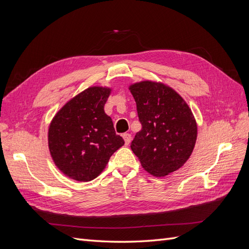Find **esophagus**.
I'll list each match as a JSON object with an SVG mask.
<instances>
[{"mask_svg": "<svg viewBox=\"0 0 249 249\" xmlns=\"http://www.w3.org/2000/svg\"><path fill=\"white\" fill-rule=\"evenodd\" d=\"M123 137H124V140L125 144H126V145L130 144V142H131V140H132V136H131V135L127 134V133H124V134L123 135Z\"/></svg>", "mask_w": 249, "mask_h": 249, "instance_id": "1", "label": "esophagus"}]
</instances>
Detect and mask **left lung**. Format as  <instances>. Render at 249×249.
I'll list each match as a JSON object with an SVG mask.
<instances>
[{
	"label": "left lung",
	"instance_id": "1",
	"mask_svg": "<svg viewBox=\"0 0 249 249\" xmlns=\"http://www.w3.org/2000/svg\"><path fill=\"white\" fill-rule=\"evenodd\" d=\"M129 89L142 125L131 148L150 175L167 176L190 158L197 137L196 120L183 97L163 83L142 81Z\"/></svg>",
	"mask_w": 249,
	"mask_h": 249
}]
</instances>
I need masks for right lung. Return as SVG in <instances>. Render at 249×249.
I'll list each match as a JSON object with an SVG mask.
<instances>
[{"mask_svg": "<svg viewBox=\"0 0 249 249\" xmlns=\"http://www.w3.org/2000/svg\"><path fill=\"white\" fill-rule=\"evenodd\" d=\"M111 88L93 86L72 97L51 122L49 149L59 170L79 182L92 180L124 144L104 106Z\"/></svg>", "mask_w": 249, "mask_h": 249, "instance_id": "obj_1", "label": "right lung"}]
</instances>
